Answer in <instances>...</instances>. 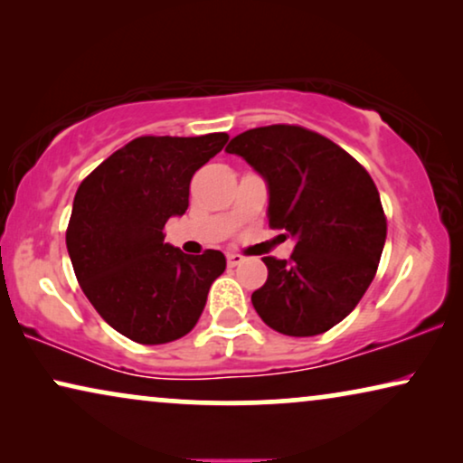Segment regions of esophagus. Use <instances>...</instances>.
<instances>
[{
    "label": "esophagus",
    "mask_w": 463,
    "mask_h": 463,
    "mask_svg": "<svg viewBox=\"0 0 463 463\" xmlns=\"http://www.w3.org/2000/svg\"><path fill=\"white\" fill-rule=\"evenodd\" d=\"M244 257L238 255V252H230V255H227V265H230V268H236V265H240Z\"/></svg>",
    "instance_id": "1"
}]
</instances>
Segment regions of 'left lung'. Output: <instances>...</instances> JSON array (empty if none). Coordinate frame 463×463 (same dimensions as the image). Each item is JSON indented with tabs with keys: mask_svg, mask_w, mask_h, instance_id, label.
Wrapping results in <instances>:
<instances>
[{
	"mask_svg": "<svg viewBox=\"0 0 463 463\" xmlns=\"http://www.w3.org/2000/svg\"><path fill=\"white\" fill-rule=\"evenodd\" d=\"M225 151L268 185L269 227L295 238L290 261L263 257L268 282L252 307L282 335L326 333L358 306L382 259L388 227L375 183L339 145L301 126L246 130Z\"/></svg>",
	"mask_w": 463,
	"mask_h": 463,
	"instance_id": "8db88e82",
	"label": "left lung"
}]
</instances>
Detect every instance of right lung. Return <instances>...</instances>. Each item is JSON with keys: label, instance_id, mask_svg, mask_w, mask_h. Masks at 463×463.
Masks as SVG:
<instances>
[{"label": "right lung", "instance_id": "add662e5", "mask_svg": "<svg viewBox=\"0 0 463 463\" xmlns=\"http://www.w3.org/2000/svg\"><path fill=\"white\" fill-rule=\"evenodd\" d=\"M204 137H138L81 181L67 250L88 301L137 344L181 339L200 320L225 255H185L164 242L168 219L185 214L189 183L227 143Z\"/></svg>", "mask_w": 463, "mask_h": 463}]
</instances>
